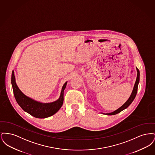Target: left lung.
<instances>
[{
	"label": "left lung",
	"instance_id": "obj_1",
	"mask_svg": "<svg viewBox=\"0 0 155 155\" xmlns=\"http://www.w3.org/2000/svg\"><path fill=\"white\" fill-rule=\"evenodd\" d=\"M136 69H137V79H136V81H135L134 86V88H133L132 93H131V95L130 96V97L128 99V100L120 107H119L118 109H117V110H114V111H113V112H111V113H101L102 114H106V115H110V116H111V115H115V114H117L118 113L121 112V111L124 110L126 108H127L131 104V103L133 102V101L134 100V99H135V97L136 96V95H137V91H138V84H139V82H140V71L137 68V67H136Z\"/></svg>",
	"mask_w": 155,
	"mask_h": 155
}]
</instances>
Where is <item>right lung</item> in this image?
Wrapping results in <instances>:
<instances>
[{"instance_id": "1", "label": "right lung", "mask_w": 155, "mask_h": 155, "mask_svg": "<svg viewBox=\"0 0 155 155\" xmlns=\"http://www.w3.org/2000/svg\"><path fill=\"white\" fill-rule=\"evenodd\" d=\"M67 84V81L63 85L60 95L58 100L51 103H42L24 95L16 84L14 70H13L12 74V85L17 102L23 110L36 118H47L52 116L59 110L63 103L64 91L66 87Z\"/></svg>"}]
</instances>
